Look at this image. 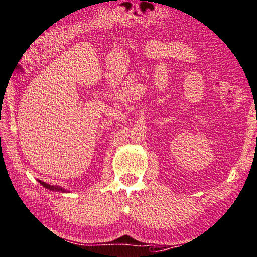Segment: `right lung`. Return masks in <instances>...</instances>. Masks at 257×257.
Returning a JSON list of instances; mask_svg holds the SVG:
<instances>
[{
    "instance_id": "right-lung-1",
    "label": "right lung",
    "mask_w": 257,
    "mask_h": 257,
    "mask_svg": "<svg viewBox=\"0 0 257 257\" xmlns=\"http://www.w3.org/2000/svg\"><path fill=\"white\" fill-rule=\"evenodd\" d=\"M41 183V185L45 187V188H47V189H50V190H57V191H61V192H65V189H62V188H60V187H57V186H50V185H48V183H46V182H42V181H39Z\"/></svg>"
}]
</instances>
